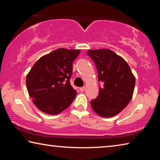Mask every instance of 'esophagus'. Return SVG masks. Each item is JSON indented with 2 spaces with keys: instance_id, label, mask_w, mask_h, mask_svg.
I'll list each match as a JSON object with an SVG mask.
<instances>
[{
  "instance_id": "esophagus-1",
  "label": "esophagus",
  "mask_w": 160,
  "mask_h": 160,
  "mask_svg": "<svg viewBox=\"0 0 160 160\" xmlns=\"http://www.w3.org/2000/svg\"><path fill=\"white\" fill-rule=\"evenodd\" d=\"M79 89H80V92H84L85 90V87H82V88H80Z\"/></svg>"
}]
</instances>
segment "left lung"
Listing matches in <instances>:
<instances>
[{
  "instance_id": "obj_1",
  "label": "left lung",
  "mask_w": 160,
  "mask_h": 160,
  "mask_svg": "<svg viewBox=\"0 0 160 160\" xmlns=\"http://www.w3.org/2000/svg\"><path fill=\"white\" fill-rule=\"evenodd\" d=\"M102 83L97 98L90 102L94 112L102 117H113L132 99L135 76L124 59L110 49L88 50Z\"/></svg>"
}]
</instances>
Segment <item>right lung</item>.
I'll use <instances>...</instances> for the list:
<instances>
[{
	"instance_id": "1",
	"label": "right lung",
	"mask_w": 160,
	"mask_h": 160,
	"mask_svg": "<svg viewBox=\"0 0 160 160\" xmlns=\"http://www.w3.org/2000/svg\"><path fill=\"white\" fill-rule=\"evenodd\" d=\"M80 50L58 48L40 58L29 72L26 85L38 109L56 115L67 109L77 92L70 85L72 62Z\"/></svg>"
}]
</instances>
